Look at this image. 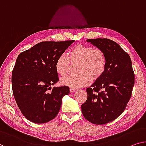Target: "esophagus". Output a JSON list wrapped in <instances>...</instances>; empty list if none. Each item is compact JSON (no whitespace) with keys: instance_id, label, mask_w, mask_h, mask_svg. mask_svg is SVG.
Here are the masks:
<instances>
[{"instance_id":"1","label":"esophagus","mask_w":146,"mask_h":146,"mask_svg":"<svg viewBox=\"0 0 146 146\" xmlns=\"http://www.w3.org/2000/svg\"><path fill=\"white\" fill-rule=\"evenodd\" d=\"M69 90H70V92L72 93L74 91L76 90V88H70V89H69Z\"/></svg>"}]
</instances>
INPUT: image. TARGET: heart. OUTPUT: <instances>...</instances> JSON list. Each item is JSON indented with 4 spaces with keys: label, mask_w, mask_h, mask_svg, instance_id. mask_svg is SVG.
Wrapping results in <instances>:
<instances>
[{
    "label": "heart",
    "mask_w": 146,
    "mask_h": 146,
    "mask_svg": "<svg viewBox=\"0 0 146 146\" xmlns=\"http://www.w3.org/2000/svg\"><path fill=\"white\" fill-rule=\"evenodd\" d=\"M69 63L78 64L77 77H69L61 79L62 85L77 88L84 86L91 82V78L96 80L105 72L107 58L105 52L99 48L84 45L76 46L67 54L61 55L55 64L56 73L65 77L68 73Z\"/></svg>",
    "instance_id": "heart-1"
}]
</instances>
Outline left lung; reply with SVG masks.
Here are the masks:
<instances>
[{
    "mask_svg": "<svg viewBox=\"0 0 146 146\" xmlns=\"http://www.w3.org/2000/svg\"><path fill=\"white\" fill-rule=\"evenodd\" d=\"M105 52L107 65L103 75L86 88L88 97L81 110L86 120L104 125L122 114L132 95L134 73L129 54L115 41L108 38L87 39Z\"/></svg>",
    "mask_w": 146,
    "mask_h": 146,
    "instance_id": "obj_1",
    "label": "left lung"
}]
</instances>
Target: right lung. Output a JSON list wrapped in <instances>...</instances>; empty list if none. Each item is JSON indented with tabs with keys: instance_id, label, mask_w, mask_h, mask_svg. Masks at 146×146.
<instances>
[{
	"instance_id": "obj_1",
	"label": "right lung",
	"mask_w": 146,
	"mask_h": 146,
	"mask_svg": "<svg viewBox=\"0 0 146 146\" xmlns=\"http://www.w3.org/2000/svg\"><path fill=\"white\" fill-rule=\"evenodd\" d=\"M73 42H41L17 56L12 71L13 94L21 112L33 123H45L55 118L62 98L69 94L67 86L48 90L59 80L56 60Z\"/></svg>"
}]
</instances>
